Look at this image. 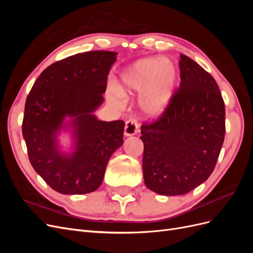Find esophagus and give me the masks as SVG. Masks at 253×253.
Segmentation results:
<instances>
[{
    "label": "esophagus",
    "mask_w": 253,
    "mask_h": 253,
    "mask_svg": "<svg viewBox=\"0 0 253 253\" xmlns=\"http://www.w3.org/2000/svg\"><path fill=\"white\" fill-rule=\"evenodd\" d=\"M138 122H137L136 119L134 118H129L126 122V126H125V135L126 136H133L137 132H138Z\"/></svg>",
    "instance_id": "1"
}]
</instances>
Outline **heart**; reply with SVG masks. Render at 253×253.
Instances as JSON below:
<instances>
[{
    "label": "heart",
    "instance_id": "heart-1",
    "mask_svg": "<svg viewBox=\"0 0 253 253\" xmlns=\"http://www.w3.org/2000/svg\"><path fill=\"white\" fill-rule=\"evenodd\" d=\"M177 81V72L170 60L147 58L137 61L120 75L109 98L119 104L121 96L141 93L139 105L145 115L156 117L170 102Z\"/></svg>",
    "mask_w": 253,
    "mask_h": 253
}]
</instances>
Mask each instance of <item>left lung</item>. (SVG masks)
I'll return each mask as SVG.
<instances>
[{
    "label": "left lung",
    "instance_id": "1",
    "mask_svg": "<svg viewBox=\"0 0 253 253\" xmlns=\"http://www.w3.org/2000/svg\"><path fill=\"white\" fill-rule=\"evenodd\" d=\"M180 84L165 111L141 126L144 183L160 195H182L209 178L224 143L225 102L212 76L186 55Z\"/></svg>",
    "mask_w": 253,
    "mask_h": 253
}]
</instances>
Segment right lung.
<instances>
[{
	"mask_svg": "<svg viewBox=\"0 0 253 253\" xmlns=\"http://www.w3.org/2000/svg\"><path fill=\"white\" fill-rule=\"evenodd\" d=\"M116 55L95 50L57 61L41 73L26 98L22 134L29 162L59 193L97 190L110 157L124 142V121H100L91 115L103 101ZM66 116L73 118L78 139L71 157L60 154L55 140Z\"/></svg>",
	"mask_w": 253,
	"mask_h": 253,
	"instance_id": "add662e5",
	"label": "right lung"
}]
</instances>
